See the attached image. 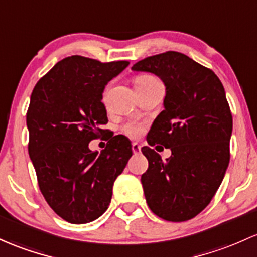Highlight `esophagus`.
Returning <instances> with one entry per match:
<instances>
[{"label":"esophagus","mask_w":257,"mask_h":257,"mask_svg":"<svg viewBox=\"0 0 257 257\" xmlns=\"http://www.w3.org/2000/svg\"><path fill=\"white\" fill-rule=\"evenodd\" d=\"M132 150H133L135 155H138V154H140V152H142V146H140L138 143H133V144H132Z\"/></svg>","instance_id":"34e87169"}]
</instances>
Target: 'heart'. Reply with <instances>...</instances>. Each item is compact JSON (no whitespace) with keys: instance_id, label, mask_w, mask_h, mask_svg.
Returning <instances> with one entry per match:
<instances>
[{"instance_id":"obj_1","label":"heart","mask_w":257,"mask_h":257,"mask_svg":"<svg viewBox=\"0 0 257 257\" xmlns=\"http://www.w3.org/2000/svg\"><path fill=\"white\" fill-rule=\"evenodd\" d=\"M157 79L155 77H152L150 74H140L135 78L134 83H135V87L137 89H142V87L149 86L151 84L157 83ZM122 132L125 135L131 138H139L140 135L143 134V126L142 124L137 123V122H128L125 124H123L122 126Z\"/></svg>"}]
</instances>
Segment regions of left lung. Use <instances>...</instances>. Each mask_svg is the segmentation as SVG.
<instances>
[{
    "label": "left lung",
    "mask_w": 257,
    "mask_h": 257,
    "mask_svg": "<svg viewBox=\"0 0 257 257\" xmlns=\"http://www.w3.org/2000/svg\"><path fill=\"white\" fill-rule=\"evenodd\" d=\"M132 69L154 73L166 86L163 109L149 132V145L171 149L163 161L144 146L149 161L142 176L152 212L184 222L210 204L229 165L233 118L221 80L187 55L167 51L135 63Z\"/></svg>",
    "instance_id": "obj_1"
}]
</instances>
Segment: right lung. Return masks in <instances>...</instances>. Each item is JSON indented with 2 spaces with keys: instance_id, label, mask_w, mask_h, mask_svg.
<instances>
[{
  "instance_id": "obj_1",
  "label": "right lung",
  "mask_w": 257,
  "mask_h": 257,
  "mask_svg": "<svg viewBox=\"0 0 257 257\" xmlns=\"http://www.w3.org/2000/svg\"><path fill=\"white\" fill-rule=\"evenodd\" d=\"M128 64L70 56L36 83L30 96L28 151L39 188L69 223H89L105 212L114 180L133 155L124 135H107L101 154L89 149L91 140L108 133L102 129L108 122L103 89Z\"/></svg>"
}]
</instances>
